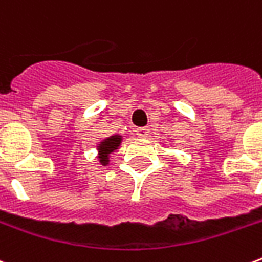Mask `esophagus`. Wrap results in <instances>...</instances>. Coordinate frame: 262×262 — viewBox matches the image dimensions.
<instances>
[{"label":"esophagus","mask_w":262,"mask_h":262,"mask_svg":"<svg viewBox=\"0 0 262 262\" xmlns=\"http://www.w3.org/2000/svg\"><path fill=\"white\" fill-rule=\"evenodd\" d=\"M149 133L148 127H139V129H136V135L139 136V137H147Z\"/></svg>","instance_id":"obj_1"}]
</instances>
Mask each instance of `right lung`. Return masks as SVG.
<instances>
[{
    "label": "right lung",
    "mask_w": 262,
    "mask_h": 262,
    "mask_svg": "<svg viewBox=\"0 0 262 262\" xmlns=\"http://www.w3.org/2000/svg\"><path fill=\"white\" fill-rule=\"evenodd\" d=\"M122 141V137L121 136H111L108 139L103 140L99 144V159L101 165H107L108 163V157L110 154L114 152L115 149H118L119 144Z\"/></svg>",
    "instance_id": "add662e5"
}]
</instances>
